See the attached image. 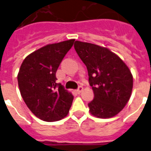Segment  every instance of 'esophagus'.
Returning a JSON list of instances; mask_svg holds the SVG:
<instances>
[{"label": "esophagus", "instance_id": "obj_1", "mask_svg": "<svg viewBox=\"0 0 151 151\" xmlns=\"http://www.w3.org/2000/svg\"><path fill=\"white\" fill-rule=\"evenodd\" d=\"M83 89H84V88H83V87H82L81 85H80V86L78 87V90H77V92H78V93H81L82 91H83Z\"/></svg>", "mask_w": 151, "mask_h": 151}]
</instances>
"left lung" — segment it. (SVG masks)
<instances>
[{"label": "left lung", "mask_w": 151, "mask_h": 151, "mask_svg": "<svg viewBox=\"0 0 151 151\" xmlns=\"http://www.w3.org/2000/svg\"><path fill=\"white\" fill-rule=\"evenodd\" d=\"M74 49L87 67L94 99L90 112L98 118H110L125 107L133 89V76L125 63L106 48L76 41Z\"/></svg>", "instance_id": "left-lung-1"}]
</instances>
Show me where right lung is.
I'll return each mask as SVG.
<instances>
[{"label": "right lung", "mask_w": 151, "mask_h": 151, "mask_svg": "<svg viewBox=\"0 0 151 151\" xmlns=\"http://www.w3.org/2000/svg\"><path fill=\"white\" fill-rule=\"evenodd\" d=\"M74 40L50 44L24 59L18 74V87L29 109L40 119L55 122L64 118L73 96L56 81V73Z\"/></svg>", "instance_id": "obj_1"}]
</instances>
